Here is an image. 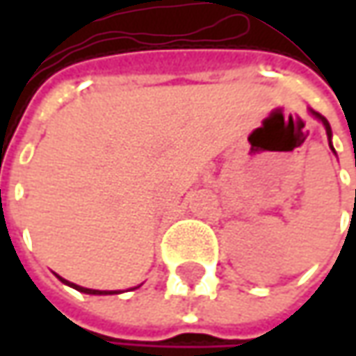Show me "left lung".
Returning a JSON list of instances; mask_svg holds the SVG:
<instances>
[{"label": "left lung", "instance_id": "left-lung-1", "mask_svg": "<svg viewBox=\"0 0 356 356\" xmlns=\"http://www.w3.org/2000/svg\"><path fill=\"white\" fill-rule=\"evenodd\" d=\"M311 113H313V115H315V117L319 118V120H321L323 124H325V130H327V136H329V146L333 148V144H331V127H329V122H327V118L321 117V115H319V113H315V111H311ZM333 150H335V148H333Z\"/></svg>", "mask_w": 356, "mask_h": 356}]
</instances>
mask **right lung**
<instances>
[{"label": "right lung", "mask_w": 356, "mask_h": 356, "mask_svg": "<svg viewBox=\"0 0 356 356\" xmlns=\"http://www.w3.org/2000/svg\"><path fill=\"white\" fill-rule=\"evenodd\" d=\"M61 280V277H59ZM65 281V280H61ZM67 285H71V287H75L76 291H83V293H89V295H113L117 293V291H97V289H87V287H79V285H75V283H69V281H65Z\"/></svg>", "instance_id": "1"}]
</instances>
